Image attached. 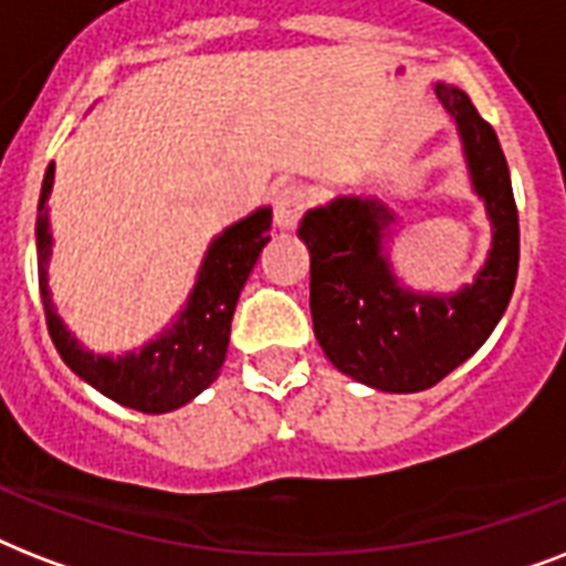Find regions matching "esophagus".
I'll return each mask as SVG.
<instances>
[{
  "instance_id": "1",
  "label": "esophagus",
  "mask_w": 566,
  "mask_h": 566,
  "mask_svg": "<svg viewBox=\"0 0 566 566\" xmlns=\"http://www.w3.org/2000/svg\"><path fill=\"white\" fill-rule=\"evenodd\" d=\"M305 205H308V193L296 185L291 188H282L275 193V208H273V217H275V226L282 231H291L296 229V222L302 220V213H305Z\"/></svg>"
}]
</instances>
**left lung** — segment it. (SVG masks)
Instances as JSON below:
<instances>
[{"label": "left lung", "mask_w": 566, "mask_h": 566, "mask_svg": "<svg viewBox=\"0 0 566 566\" xmlns=\"http://www.w3.org/2000/svg\"><path fill=\"white\" fill-rule=\"evenodd\" d=\"M434 93L491 220V249L473 282L452 293L408 287L387 249L396 213L378 196H335L300 222L311 255L314 335L344 376L385 394H417L461 367L491 337L517 282V205L496 132L461 87L438 82Z\"/></svg>", "instance_id": "left-lung-1"}]
</instances>
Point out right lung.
<instances>
[{
  "instance_id": "add662e5",
  "label": "right lung",
  "mask_w": 566,
  "mask_h": 566,
  "mask_svg": "<svg viewBox=\"0 0 566 566\" xmlns=\"http://www.w3.org/2000/svg\"><path fill=\"white\" fill-rule=\"evenodd\" d=\"M55 188V164H49L38 202V279L46 326L57 355L75 376L96 387L117 405L144 413H170L193 402L205 387L213 385L229 353L231 317L240 291L255 266L261 249L270 243L273 208H255L243 220L231 222L208 243L193 287L179 314L155 337L126 353H93L66 328L49 287L52 226L49 199Z\"/></svg>"
}]
</instances>
